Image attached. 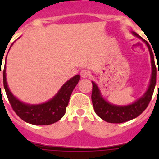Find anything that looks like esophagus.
<instances>
[{"mask_svg":"<svg viewBox=\"0 0 159 159\" xmlns=\"http://www.w3.org/2000/svg\"><path fill=\"white\" fill-rule=\"evenodd\" d=\"M90 75V72L87 71V70H82L81 72V77H83V78H86Z\"/></svg>","mask_w":159,"mask_h":159,"instance_id":"34e87169","label":"esophagus"}]
</instances>
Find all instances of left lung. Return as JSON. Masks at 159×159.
<instances>
[{
    "label": "left lung",
    "instance_id": "obj_1",
    "mask_svg": "<svg viewBox=\"0 0 159 159\" xmlns=\"http://www.w3.org/2000/svg\"><path fill=\"white\" fill-rule=\"evenodd\" d=\"M132 34L136 36L137 38L140 39L143 43L148 47L151 59V67H152V72H151L150 81L148 84V89L140 97L136 99L133 103L125 106L112 104L108 101H106L102 96V92L97 83L92 81V101L95 112L102 118L103 120L109 122V123H123L126 121L130 120L136 118L142 112H143L148 106L150 102L153 91L156 84V76H157V69H156L154 57H153V51L151 49L150 45L146 40H144L142 37L139 35L135 32H131ZM159 75V69H158ZM159 86V85H158Z\"/></svg>",
    "mask_w": 159,
    "mask_h": 159
}]
</instances>
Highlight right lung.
<instances>
[{"mask_svg": "<svg viewBox=\"0 0 159 159\" xmlns=\"http://www.w3.org/2000/svg\"><path fill=\"white\" fill-rule=\"evenodd\" d=\"M6 63L3 70L4 88L14 111L18 115L20 118L27 123L35 125H51L62 119V116L65 115L66 108L68 105L72 91L79 82L81 77L79 74L76 75L69 80H67L58 90V92L55 94L54 97H52L50 100L41 104H28L25 102H21L20 100L18 99L16 96H14L11 92L6 81Z\"/></svg>", "mask_w": 159, "mask_h": 159, "instance_id": "obj_1", "label": "right lung"}]
</instances>
